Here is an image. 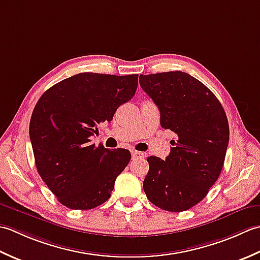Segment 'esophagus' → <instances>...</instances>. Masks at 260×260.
I'll use <instances>...</instances> for the list:
<instances>
[{
	"instance_id": "esophagus-1",
	"label": "esophagus",
	"mask_w": 260,
	"mask_h": 260,
	"mask_svg": "<svg viewBox=\"0 0 260 260\" xmlns=\"http://www.w3.org/2000/svg\"><path fill=\"white\" fill-rule=\"evenodd\" d=\"M131 155H132V159H144V158H145L144 152H140V151H137V150H132Z\"/></svg>"
}]
</instances>
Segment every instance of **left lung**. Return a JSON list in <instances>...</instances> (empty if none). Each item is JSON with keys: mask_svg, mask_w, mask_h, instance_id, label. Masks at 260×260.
<instances>
[{"mask_svg": "<svg viewBox=\"0 0 260 260\" xmlns=\"http://www.w3.org/2000/svg\"><path fill=\"white\" fill-rule=\"evenodd\" d=\"M141 88L159 109L160 125L176 138L165 160L150 156L144 181L148 200L169 212L201 202L223 167L229 123L219 100L184 72L140 75Z\"/></svg>", "mask_w": 260, "mask_h": 260, "instance_id": "8db88e82", "label": "left lung"}]
</instances>
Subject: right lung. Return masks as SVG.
Wrapping results in <instances>:
<instances>
[{"mask_svg": "<svg viewBox=\"0 0 260 260\" xmlns=\"http://www.w3.org/2000/svg\"><path fill=\"white\" fill-rule=\"evenodd\" d=\"M137 86V74L81 73L55 84L38 100L29 126L37 171L62 205L89 210L110 199L131 153L96 147L89 138L132 99Z\"/></svg>", "mask_w": 260, "mask_h": 260, "instance_id": "obj_1", "label": "right lung"}]
</instances>
